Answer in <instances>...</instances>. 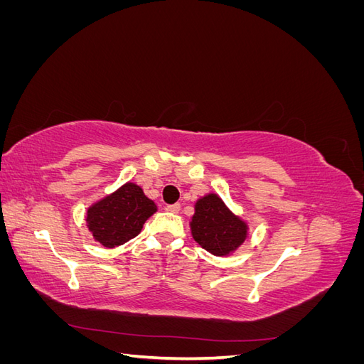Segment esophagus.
I'll return each mask as SVG.
<instances>
[{"label":"esophagus","instance_id":"34e87169","mask_svg":"<svg viewBox=\"0 0 364 364\" xmlns=\"http://www.w3.org/2000/svg\"><path fill=\"white\" fill-rule=\"evenodd\" d=\"M167 211L170 213H179L181 211V203H173V205H167Z\"/></svg>","mask_w":364,"mask_h":364}]
</instances>
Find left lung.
<instances>
[{
  "instance_id": "1",
  "label": "left lung",
  "mask_w": 364,
  "mask_h": 364,
  "mask_svg": "<svg viewBox=\"0 0 364 364\" xmlns=\"http://www.w3.org/2000/svg\"><path fill=\"white\" fill-rule=\"evenodd\" d=\"M191 234L203 249L223 257L243 243L247 226L229 211L218 196L208 194L196 203Z\"/></svg>"
}]
</instances>
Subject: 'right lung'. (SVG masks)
<instances>
[{"instance_id":"obj_1","label":"right lung","mask_w":364,"mask_h":364,"mask_svg":"<svg viewBox=\"0 0 364 364\" xmlns=\"http://www.w3.org/2000/svg\"><path fill=\"white\" fill-rule=\"evenodd\" d=\"M155 211L156 205L138 185L129 182L87 209L86 222L98 243L115 247L135 238Z\"/></svg>"}]
</instances>
